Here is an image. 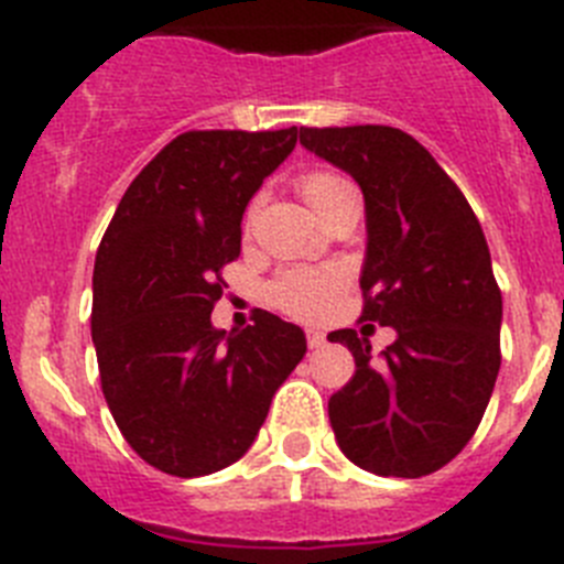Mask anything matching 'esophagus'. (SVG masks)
I'll return each mask as SVG.
<instances>
[{"mask_svg":"<svg viewBox=\"0 0 564 564\" xmlns=\"http://www.w3.org/2000/svg\"><path fill=\"white\" fill-rule=\"evenodd\" d=\"M325 344H327L325 333L307 330V347H311V350H322V347H325Z\"/></svg>","mask_w":564,"mask_h":564,"instance_id":"34e87169","label":"esophagus"}]
</instances>
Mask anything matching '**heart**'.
Returning <instances> with one entry per match:
<instances>
[{"mask_svg": "<svg viewBox=\"0 0 564 564\" xmlns=\"http://www.w3.org/2000/svg\"><path fill=\"white\" fill-rule=\"evenodd\" d=\"M347 188L350 186L330 172H311L299 181V194L316 217ZM341 288L344 273L336 268H296V271H285L273 282L271 299L279 311L311 322L330 311Z\"/></svg>", "mask_w": 564, "mask_h": 564, "instance_id": "1", "label": "heart"}]
</instances>
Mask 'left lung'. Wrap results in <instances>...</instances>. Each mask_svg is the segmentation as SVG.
<instances>
[{
	"label": "left lung",
	"mask_w": 564,
	"mask_h": 564,
	"mask_svg": "<svg viewBox=\"0 0 564 564\" xmlns=\"http://www.w3.org/2000/svg\"><path fill=\"white\" fill-rule=\"evenodd\" d=\"M299 143L361 186V318L395 327L378 361L356 330L327 336L356 358L327 403L338 449L372 475H432L471 441L500 372L502 296L480 223L401 129L302 127Z\"/></svg>",
	"instance_id": "left-lung-1"
}]
</instances>
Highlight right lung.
<instances>
[{"mask_svg": "<svg viewBox=\"0 0 564 564\" xmlns=\"http://www.w3.org/2000/svg\"><path fill=\"white\" fill-rule=\"evenodd\" d=\"M296 138V127L177 134L134 177L98 246L93 344L104 398L129 446L166 475L237 463L307 352L302 327L268 311L239 333L212 325L248 200Z\"/></svg>", "mask_w": 564, "mask_h": 564, "instance_id": "right-lung-1", "label": "right lung"}]
</instances>
